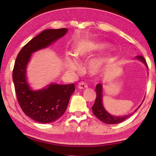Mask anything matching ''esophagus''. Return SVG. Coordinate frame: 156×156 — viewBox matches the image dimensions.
<instances>
[{
	"mask_svg": "<svg viewBox=\"0 0 156 156\" xmlns=\"http://www.w3.org/2000/svg\"><path fill=\"white\" fill-rule=\"evenodd\" d=\"M88 87V86H87V84L86 83H84V82L81 81L80 83H79L78 84V88L80 89H86Z\"/></svg>",
	"mask_w": 156,
	"mask_h": 156,
	"instance_id": "1",
	"label": "esophagus"
}]
</instances>
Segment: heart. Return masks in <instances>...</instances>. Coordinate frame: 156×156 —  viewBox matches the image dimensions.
Returning a JSON list of instances; mask_svg holds the SVG:
<instances>
[{"label": "heart", "mask_w": 156, "mask_h": 156, "mask_svg": "<svg viewBox=\"0 0 156 156\" xmlns=\"http://www.w3.org/2000/svg\"><path fill=\"white\" fill-rule=\"evenodd\" d=\"M106 45L104 43H94L91 42H81L75 50V55L78 58H87L94 55L96 53L103 51ZM110 61L108 56L97 58L91 61L89 64V69L92 74H98L104 68ZM67 67L69 70L75 71L78 68V63L71 55H68L67 58Z\"/></svg>", "instance_id": "heart-1"}]
</instances>
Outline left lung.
Wrapping results in <instances>:
<instances>
[{"instance_id": "obj_1", "label": "left lung", "mask_w": 156, "mask_h": 156, "mask_svg": "<svg viewBox=\"0 0 156 156\" xmlns=\"http://www.w3.org/2000/svg\"><path fill=\"white\" fill-rule=\"evenodd\" d=\"M136 58L137 59L140 60L141 62H142L143 63L146 65V67H147V62L144 58L141 55H137ZM96 100L95 102H94V105L92 107L93 114L96 116L100 120L103 122L106 123V124H118V123H120L122 122H123L127 118L130 117V116L133 114H128V115L123 116V117H115V116L111 115L110 114H108V112L105 111L103 105V87H102L101 83L97 84L96 86ZM140 107V105H139ZM138 108L135 111V112L138 110Z\"/></svg>"}]
</instances>
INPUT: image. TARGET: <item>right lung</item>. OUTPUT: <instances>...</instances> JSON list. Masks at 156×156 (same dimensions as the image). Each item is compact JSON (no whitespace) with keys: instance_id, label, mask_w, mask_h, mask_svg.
<instances>
[{"instance_id":"right-lung-1","label":"right lung","mask_w":156,"mask_h":156,"mask_svg":"<svg viewBox=\"0 0 156 156\" xmlns=\"http://www.w3.org/2000/svg\"><path fill=\"white\" fill-rule=\"evenodd\" d=\"M67 28L44 30L27 43L19 52L14 66L12 78L17 101L26 116L37 122L56 121L67 109L75 91L74 83L50 84L47 88L34 91L26 80V67L31 53L47 48L67 33Z\"/></svg>"}]
</instances>
